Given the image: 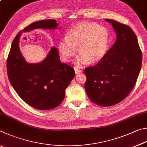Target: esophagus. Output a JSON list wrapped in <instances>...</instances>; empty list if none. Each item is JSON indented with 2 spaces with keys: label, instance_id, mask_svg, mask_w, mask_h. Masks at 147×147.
<instances>
[{
  "label": "esophagus",
  "instance_id": "34e87169",
  "mask_svg": "<svg viewBox=\"0 0 147 147\" xmlns=\"http://www.w3.org/2000/svg\"><path fill=\"white\" fill-rule=\"evenodd\" d=\"M75 72L76 74H80L82 72V70L80 69H78V68H75Z\"/></svg>",
  "mask_w": 147,
  "mask_h": 147
}]
</instances>
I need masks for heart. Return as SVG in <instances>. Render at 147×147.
<instances>
[{
    "instance_id": "obj_1",
    "label": "heart",
    "mask_w": 147,
    "mask_h": 147,
    "mask_svg": "<svg viewBox=\"0 0 147 147\" xmlns=\"http://www.w3.org/2000/svg\"><path fill=\"white\" fill-rule=\"evenodd\" d=\"M109 33L106 28L97 24L82 23L72 28L67 36L58 43V50L64 62H69L76 55L78 48L80 54L76 64L78 66L88 61L96 63L103 57L107 51Z\"/></svg>"
}]
</instances>
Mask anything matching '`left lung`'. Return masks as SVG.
Listing matches in <instances>:
<instances>
[{
    "label": "left lung",
    "instance_id": "8db88e82",
    "mask_svg": "<svg viewBox=\"0 0 147 147\" xmlns=\"http://www.w3.org/2000/svg\"><path fill=\"white\" fill-rule=\"evenodd\" d=\"M116 41L96 65L84 69V88L89 99L101 107L116 105L132 90L140 74L142 53L137 37L127 25L106 19Z\"/></svg>",
    "mask_w": 147,
    "mask_h": 147
}]
</instances>
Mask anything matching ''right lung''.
Segmentation results:
<instances>
[{"label":"right lung","instance_id":"add662e5","mask_svg":"<svg viewBox=\"0 0 147 147\" xmlns=\"http://www.w3.org/2000/svg\"><path fill=\"white\" fill-rule=\"evenodd\" d=\"M58 23L55 19L33 22L23 30L28 32L38 28L53 30ZM22 31L13 40L7 59V73L10 83L23 101L36 109L48 110L58 107L65 96L75 71L60 61L55 47L39 63H27L19 49Z\"/></svg>","mask_w":147,"mask_h":147}]
</instances>
